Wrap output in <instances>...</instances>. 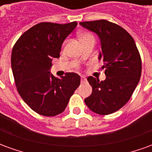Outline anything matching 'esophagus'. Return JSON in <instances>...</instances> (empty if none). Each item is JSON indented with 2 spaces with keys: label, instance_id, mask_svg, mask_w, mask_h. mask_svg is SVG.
<instances>
[{
  "label": "esophagus",
  "instance_id": "1",
  "mask_svg": "<svg viewBox=\"0 0 152 152\" xmlns=\"http://www.w3.org/2000/svg\"><path fill=\"white\" fill-rule=\"evenodd\" d=\"M80 81H81V83L86 82V77H85V76H81V77H80Z\"/></svg>",
  "mask_w": 152,
  "mask_h": 152
}]
</instances>
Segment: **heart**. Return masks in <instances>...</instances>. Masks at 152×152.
Returning <instances> with one entry per match:
<instances>
[{"mask_svg": "<svg viewBox=\"0 0 152 152\" xmlns=\"http://www.w3.org/2000/svg\"><path fill=\"white\" fill-rule=\"evenodd\" d=\"M79 38L80 40L81 41V43H84V42H86V41L90 40H93L95 41V38L93 36V34H91L90 32H87V31H84V32L80 33Z\"/></svg>", "mask_w": 152, "mask_h": 152, "instance_id": "obj_1", "label": "heart"}]
</instances>
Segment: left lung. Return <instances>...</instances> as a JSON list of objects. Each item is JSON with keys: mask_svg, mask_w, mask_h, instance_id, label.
Segmentation results:
<instances>
[{"mask_svg": "<svg viewBox=\"0 0 152 152\" xmlns=\"http://www.w3.org/2000/svg\"><path fill=\"white\" fill-rule=\"evenodd\" d=\"M80 24L99 35L102 49L99 59L103 62L101 68L105 69L107 76L104 81L87 78L93 90L85 102L97 114H112L127 103L139 82L140 53L131 35L114 23L101 19Z\"/></svg>", "mask_w": 152, "mask_h": 152, "instance_id": "obj_1", "label": "left lung"}]
</instances>
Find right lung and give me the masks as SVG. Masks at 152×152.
<instances>
[{
  "label": "right lung",
  "instance_id": "right-lung-1",
  "mask_svg": "<svg viewBox=\"0 0 152 152\" xmlns=\"http://www.w3.org/2000/svg\"><path fill=\"white\" fill-rule=\"evenodd\" d=\"M76 25L40 23L25 31L13 47L11 66L17 90L41 115L62 113L80 86V77L76 73L66 72L60 79L50 73L52 60L59 58L62 44Z\"/></svg>",
  "mask_w": 152,
  "mask_h": 152
}]
</instances>
